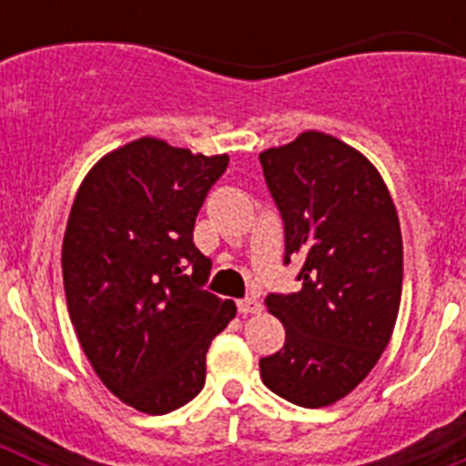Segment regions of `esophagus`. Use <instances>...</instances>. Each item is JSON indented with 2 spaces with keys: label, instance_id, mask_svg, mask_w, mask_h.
<instances>
[{
  "label": "esophagus",
  "instance_id": "34e87169",
  "mask_svg": "<svg viewBox=\"0 0 466 466\" xmlns=\"http://www.w3.org/2000/svg\"><path fill=\"white\" fill-rule=\"evenodd\" d=\"M238 310H240V315H257V312L263 310L261 300L257 299H240L238 300Z\"/></svg>",
  "mask_w": 466,
  "mask_h": 466
}]
</instances>
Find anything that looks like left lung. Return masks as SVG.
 I'll return each instance as SVG.
<instances>
[{
    "label": "left lung",
    "mask_w": 466,
    "mask_h": 466,
    "mask_svg": "<svg viewBox=\"0 0 466 466\" xmlns=\"http://www.w3.org/2000/svg\"><path fill=\"white\" fill-rule=\"evenodd\" d=\"M284 221V263L303 258L294 294H268L284 345L263 357L270 392L303 409L348 397L380 360L401 303L397 208L373 163L333 135L308 130L258 154Z\"/></svg>",
    "instance_id": "8db88e82"
}]
</instances>
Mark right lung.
<instances>
[{
  "instance_id": "add662e5",
  "label": "right lung",
  "mask_w": 466,
  "mask_h": 466,
  "mask_svg": "<svg viewBox=\"0 0 466 466\" xmlns=\"http://www.w3.org/2000/svg\"><path fill=\"white\" fill-rule=\"evenodd\" d=\"M228 156L139 137L81 182L63 240L74 331L111 394L149 415L191 401L205 355L236 303L203 289L212 263L193 245L205 196Z\"/></svg>"
}]
</instances>
